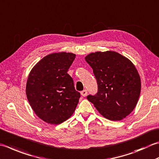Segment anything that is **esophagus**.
Returning <instances> with one entry per match:
<instances>
[{"label":"esophagus","mask_w":159,"mask_h":159,"mask_svg":"<svg viewBox=\"0 0 159 159\" xmlns=\"http://www.w3.org/2000/svg\"><path fill=\"white\" fill-rule=\"evenodd\" d=\"M80 94H81L83 97H85V96H86L87 94H88V91H87L86 89H84L82 92H80Z\"/></svg>","instance_id":"34e87169"}]
</instances>
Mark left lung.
<instances>
[{
	"mask_svg": "<svg viewBox=\"0 0 159 159\" xmlns=\"http://www.w3.org/2000/svg\"><path fill=\"white\" fill-rule=\"evenodd\" d=\"M85 59L98 84V92L87 98L106 119H123L135 108L141 93V79L135 66L113 51L91 53Z\"/></svg>",
	"mask_w": 159,
	"mask_h": 159,
	"instance_id": "left-lung-1",
	"label": "left lung"
}]
</instances>
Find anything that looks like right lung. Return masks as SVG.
<instances>
[{"label":"right lung","mask_w":159,"mask_h":159,"mask_svg":"<svg viewBox=\"0 0 159 159\" xmlns=\"http://www.w3.org/2000/svg\"><path fill=\"white\" fill-rule=\"evenodd\" d=\"M75 57L72 53H53L42 58L30 71L26 85L28 101L46 123L58 125L75 111L80 94L67 73Z\"/></svg>","instance_id":"1"}]
</instances>
